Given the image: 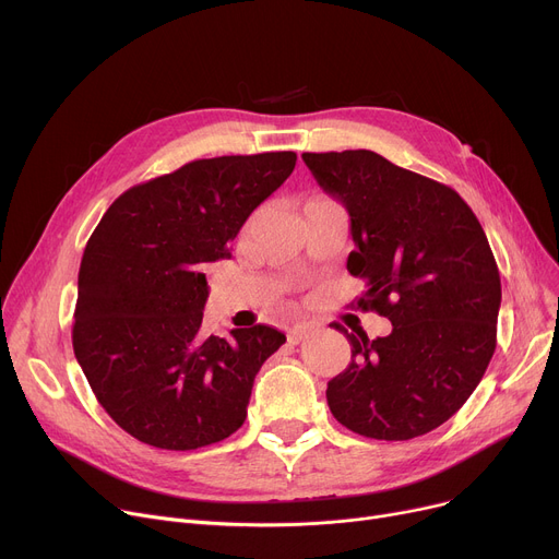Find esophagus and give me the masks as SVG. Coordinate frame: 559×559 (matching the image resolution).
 I'll list each match as a JSON object with an SVG mask.
<instances>
[{
    "mask_svg": "<svg viewBox=\"0 0 559 559\" xmlns=\"http://www.w3.org/2000/svg\"><path fill=\"white\" fill-rule=\"evenodd\" d=\"M310 326L308 324H297L295 329H289L287 331V340L292 342V344H299V342H304L308 335H310Z\"/></svg>",
    "mask_w": 559,
    "mask_h": 559,
    "instance_id": "34e87169",
    "label": "esophagus"
}]
</instances>
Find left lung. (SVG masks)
Wrapping results in <instances>:
<instances>
[{
  "mask_svg": "<svg viewBox=\"0 0 559 559\" xmlns=\"http://www.w3.org/2000/svg\"><path fill=\"white\" fill-rule=\"evenodd\" d=\"M350 217L346 270L358 301L392 321L388 337L348 333L350 362L326 390L333 417L358 435L403 442L451 419L496 348L501 276L487 235L449 186L369 150L301 156Z\"/></svg>",
  "mask_w": 559,
  "mask_h": 559,
  "instance_id": "left-lung-1",
  "label": "left lung"
}]
</instances>
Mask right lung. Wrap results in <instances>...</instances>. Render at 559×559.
<instances>
[{"label": "right lung", "mask_w": 559, "mask_h": 559, "mask_svg": "<svg viewBox=\"0 0 559 559\" xmlns=\"http://www.w3.org/2000/svg\"><path fill=\"white\" fill-rule=\"evenodd\" d=\"M297 165L295 152L192 160L127 190L85 245L74 356L110 419L140 442L194 451L247 419L253 378L285 335L270 326L203 335V264Z\"/></svg>", "instance_id": "right-lung-1"}]
</instances>
